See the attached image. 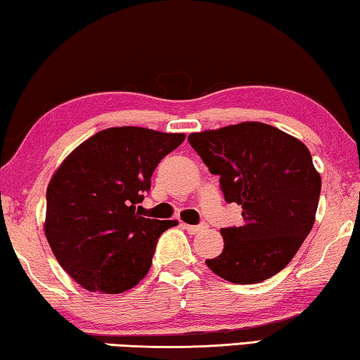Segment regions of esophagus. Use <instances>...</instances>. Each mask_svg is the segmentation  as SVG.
I'll return each instance as SVG.
<instances>
[{"mask_svg": "<svg viewBox=\"0 0 360 360\" xmlns=\"http://www.w3.org/2000/svg\"><path fill=\"white\" fill-rule=\"evenodd\" d=\"M184 228H186L187 231H189L191 234H197V233L203 231V229L207 228V224H205V223H202V224H184Z\"/></svg>", "mask_w": 360, "mask_h": 360, "instance_id": "1", "label": "esophagus"}]
</instances>
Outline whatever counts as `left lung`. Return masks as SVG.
<instances>
[{
    "label": "left lung",
    "instance_id": "left-lung-1",
    "mask_svg": "<svg viewBox=\"0 0 360 360\" xmlns=\"http://www.w3.org/2000/svg\"><path fill=\"white\" fill-rule=\"evenodd\" d=\"M189 143L224 200L243 207V226L223 228V252L205 260L236 284L265 281L296 255L314 226L321 179L309 148L264 122H240L191 134Z\"/></svg>",
    "mask_w": 360,
    "mask_h": 360
}]
</instances>
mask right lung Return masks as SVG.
Returning a JSON list of instances; mask_svg holds the SVG:
<instances>
[{"label": "right lung", "mask_w": 360, "mask_h": 360, "mask_svg": "<svg viewBox=\"0 0 360 360\" xmlns=\"http://www.w3.org/2000/svg\"><path fill=\"white\" fill-rule=\"evenodd\" d=\"M184 134L146 127L96 132L64 160L48 184L45 236L60 265L87 291L120 294L147 275L171 219L141 217L136 207L158 163Z\"/></svg>", "instance_id": "obj_1"}]
</instances>
